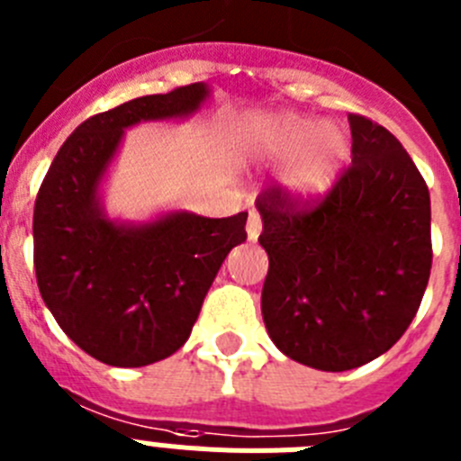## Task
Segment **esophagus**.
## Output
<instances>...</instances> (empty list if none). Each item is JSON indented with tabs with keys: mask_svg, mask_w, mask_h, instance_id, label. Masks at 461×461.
<instances>
[{
	"mask_svg": "<svg viewBox=\"0 0 461 461\" xmlns=\"http://www.w3.org/2000/svg\"><path fill=\"white\" fill-rule=\"evenodd\" d=\"M260 230H263V221H260V214H258V212L251 210L249 219H247V238L258 240Z\"/></svg>",
	"mask_w": 461,
	"mask_h": 461,
	"instance_id": "1",
	"label": "esophagus"
}]
</instances>
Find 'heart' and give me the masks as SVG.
<instances>
[{"mask_svg":"<svg viewBox=\"0 0 461 461\" xmlns=\"http://www.w3.org/2000/svg\"><path fill=\"white\" fill-rule=\"evenodd\" d=\"M238 152L247 161L288 159L284 185L300 198H319L339 180L348 161V138L335 126L295 113L258 117L244 126L238 136Z\"/></svg>","mask_w":461,"mask_h":461,"instance_id":"heart-1","label":"heart"}]
</instances>
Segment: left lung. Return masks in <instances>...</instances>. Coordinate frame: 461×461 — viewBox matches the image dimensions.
Returning a JSON list of instances; mask_svg holds the SVG:
<instances>
[{"instance_id": "1", "label": "left lung", "mask_w": 461, "mask_h": 461, "mask_svg": "<svg viewBox=\"0 0 461 461\" xmlns=\"http://www.w3.org/2000/svg\"><path fill=\"white\" fill-rule=\"evenodd\" d=\"M353 164L319 201L281 186L256 198L267 251L263 321L284 356L346 372L393 348L431 270L429 189L402 142L348 115Z\"/></svg>"}]
</instances>
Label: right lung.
<instances>
[{"mask_svg": "<svg viewBox=\"0 0 461 461\" xmlns=\"http://www.w3.org/2000/svg\"><path fill=\"white\" fill-rule=\"evenodd\" d=\"M207 96L210 87L194 83L89 117L59 148L36 195L41 297L73 344L113 367H145L185 346L223 258L247 240V212L120 223L101 205L99 185L124 129L189 117Z\"/></svg>", "mask_w": 461, "mask_h": 461, "instance_id": "add662e5", "label": "right lung"}]
</instances>
